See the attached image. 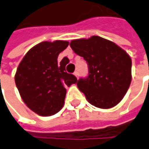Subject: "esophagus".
Listing matches in <instances>:
<instances>
[{
  "label": "esophagus",
  "mask_w": 149,
  "mask_h": 149,
  "mask_svg": "<svg viewBox=\"0 0 149 149\" xmlns=\"http://www.w3.org/2000/svg\"><path fill=\"white\" fill-rule=\"evenodd\" d=\"M74 75H75V77H77V78H78V77H79V72H77V71H76L74 72Z\"/></svg>",
  "instance_id": "esophagus-1"
}]
</instances>
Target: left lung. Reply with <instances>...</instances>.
Listing matches in <instances>:
<instances>
[{
	"mask_svg": "<svg viewBox=\"0 0 149 149\" xmlns=\"http://www.w3.org/2000/svg\"><path fill=\"white\" fill-rule=\"evenodd\" d=\"M70 47L88 65V77L77 87L95 107L107 109L118 104L132 80V60L114 42L98 36L72 40Z\"/></svg>",
	"mask_w": 149,
	"mask_h": 149,
	"instance_id": "left-lung-1",
	"label": "left lung"
}]
</instances>
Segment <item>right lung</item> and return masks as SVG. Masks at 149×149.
I'll list each match as a JSON object with an SVG mask.
<instances>
[{"mask_svg":"<svg viewBox=\"0 0 149 149\" xmlns=\"http://www.w3.org/2000/svg\"><path fill=\"white\" fill-rule=\"evenodd\" d=\"M69 42L57 40L42 42L31 48L20 62L15 82L26 105L40 116H52L64 105L65 87L75 84L77 79L65 68L69 60L64 57L58 64V55Z\"/></svg>","mask_w":149,"mask_h":149,"instance_id":"add662e5","label":"right lung"}]
</instances>
